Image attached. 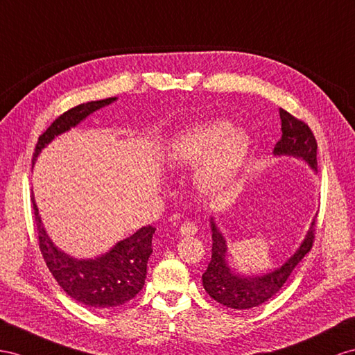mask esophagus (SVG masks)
Instances as JSON below:
<instances>
[{"mask_svg": "<svg viewBox=\"0 0 355 355\" xmlns=\"http://www.w3.org/2000/svg\"><path fill=\"white\" fill-rule=\"evenodd\" d=\"M196 232H198V228L192 222H184L178 230V234L181 237H193V235H196Z\"/></svg>", "mask_w": 355, "mask_h": 355, "instance_id": "34e87169", "label": "esophagus"}]
</instances>
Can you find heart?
Listing matches in <instances>:
<instances>
[{
	"label": "heart",
	"instance_id": "b5f03b06",
	"mask_svg": "<svg viewBox=\"0 0 355 355\" xmlns=\"http://www.w3.org/2000/svg\"><path fill=\"white\" fill-rule=\"evenodd\" d=\"M250 151L248 133L223 120L198 121L184 127L166 145L169 168H190L201 163L199 180L207 187H219L237 174Z\"/></svg>",
	"mask_w": 355,
	"mask_h": 355
}]
</instances>
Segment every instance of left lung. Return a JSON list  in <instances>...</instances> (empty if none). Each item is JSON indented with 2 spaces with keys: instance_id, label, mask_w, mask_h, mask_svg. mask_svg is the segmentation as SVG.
Returning <instances> with one entry per match:
<instances>
[{
  "instance_id": "left-lung-1",
  "label": "left lung",
  "mask_w": 355,
  "mask_h": 355,
  "mask_svg": "<svg viewBox=\"0 0 355 355\" xmlns=\"http://www.w3.org/2000/svg\"><path fill=\"white\" fill-rule=\"evenodd\" d=\"M282 120V136L277 141L272 154L275 157H294L307 163V166L316 172V141L312 130L303 121L279 109ZM318 214V213H316ZM315 219L304 235L302 243L294 250L293 255L286 258L276 268L261 275H246V272L232 268L228 253V241H226L222 230L219 228L216 217H210V230L213 237L211 261L202 275V285L207 294L214 298L217 303L226 307L246 311L266 303L272 295H276L280 288L291 276V272L298 266L311 250L313 241Z\"/></svg>"
}]
</instances>
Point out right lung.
<instances>
[{"label":"right lung","instance_id":"obj_1","mask_svg":"<svg viewBox=\"0 0 355 355\" xmlns=\"http://www.w3.org/2000/svg\"><path fill=\"white\" fill-rule=\"evenodd\" d=\"M118 97H107L83 103L60 115L37 142L33 165L40 153L58 138L73 129L98 109L116 102ZM35 228L44 262L58 285L78 303L97 311L121 306L132 300L144 288L147 277V262L153 253L151 240L156 228L144 226L130 237L116 241L114 246L93 258H76L60 249L44 228L39 207L33 195Z\"/></svg>","mask_w":355,"mask_h":355}]
</instances>
